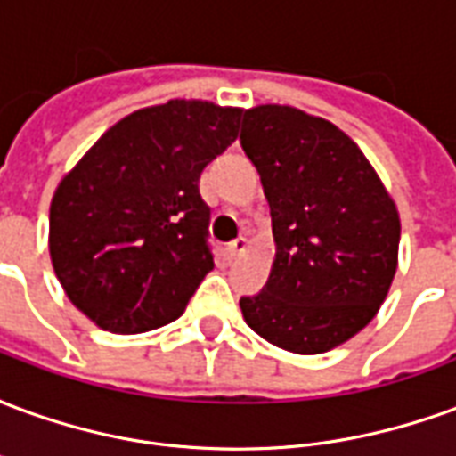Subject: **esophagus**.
I'll list each match as a JSON object with an SVG mask.
<instances>
[{"label": "esophagus", "instance_id": "34e87169", "mask_svg": "<svg viewBox=\"0 0 456 456\" xmlns=\"http://www.w3.org/2000/svg\"><path fill=\"white\" fill-rule=\"evenodd\" d=\"M227 251H229V256H232V258L244 256V254L248 251V239L247 237L234 239V241H232V244L227 247Z\"/></svg>", "mask_w": 456, "mask_h": 456}]
</instances>
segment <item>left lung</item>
<instances>
[{"instance_id": "obj_1", "label": "left lung", "mask_w": 456, "mask_h": 456, "mask_svg": "<svg viewBox=\"0 0 456 456\" xmlns=\"http://www.w3.org/2000/svg\"><path fill=\"white\" fill-rule=\"evenodd\" d=\"M241 146L276 241L266 286L241 297V315L286 352H330L359 335L391 290L398 208L362 149L322 117L256 104L244 112Z\"/></svg>"}]
</instances>
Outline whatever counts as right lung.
Returning a JSON list of instances; mask_svg holds the SVG:
<instances>
[{"mask_svg": "<svg viewBox=\"0 0 456 456\" xmlns=\"http://www.w3.org/2000/svg\"><path fill=\"white\" fill-rule=\"evenodd\" d=\"M241 112L208 100L136 110L58 183L51 264L65 296L94 325L139 335L183 315L215 268L200 173L237 139Z\"/></svg>", "mask_w": 456, "mask_h": 456, "instance_id": "add662e5", "label": "right lung"}]
</instances>
